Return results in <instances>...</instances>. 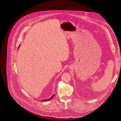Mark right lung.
<instances>
[{
    "mask_svg": "<svg viewBox=\"0 0 121 121\" xmlns=\"http://www.w3.org/2000/svg\"><path fill=\"white\" fill-rule=\"evenodd\" d=\"M20 45H19V47H20ZM55 96V94H54V95H53V96H51V97L50 98H49V99H43V100H42L43 101H49V100H51V99H53V98Z\"/></svg>",
    "mask_w": 121,
    "mask_h": 121,
    "instance_id": "1",
    "label": "right lung"
}]
</instances>
